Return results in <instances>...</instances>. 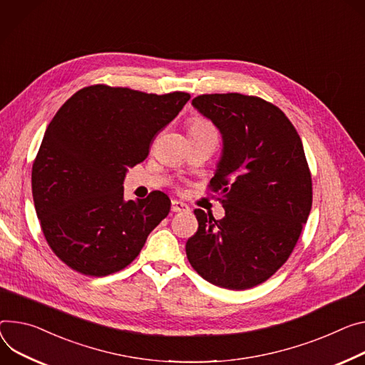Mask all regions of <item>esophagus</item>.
I'll use <instances>...</instances> for the list:
<instances>
[{"label":"esophagus","mask_w":365,"mask_h":365,"mask_svg":"<svg viewBox=\"0 0 365 365\" xmlns=\"http://www.w3.org/2000/svg\"><path fill=\"white\" fill-rule=\"evenodd\" d=\"M189 207L180 201H172V211L173 212H182V211H187Z\"/></svg>","instance_id":"esophagus-1"}]
</instances>
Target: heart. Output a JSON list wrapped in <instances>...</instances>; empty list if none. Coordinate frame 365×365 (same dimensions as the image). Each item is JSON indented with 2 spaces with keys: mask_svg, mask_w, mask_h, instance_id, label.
<instances>
[{
  "mask_svg": "<svg viewBox=\"0 0 365 365\" xmlns=\"http://www.w3.org/2000/svg\"><path fill=\"white\" fill-rule=\"evenodd\" d=\"M189 134H215V129L208 120L195 118L189 122Z\"/></svg>",
  "mask_w": 365,
  "mask_h": 365,
  "instance_id": "b5f03b06",
  "label": "heart"
}]
</instances>
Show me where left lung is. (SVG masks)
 Segmentation results:
<instances>
[{
	"instance_id": "left-lung-1",
	"label": "left lung",
	"mask_w": 365,
	"mask_h": 365,
	"mask_svg": "<svg viewBox=\"0 0 365 365\" xmlns=\"http://www.w3.org/2000/svg\"><path fill=\"white\" fill-rule=\"evenodd\" d=\"M192 105L222 135L210 189L221 195L225 215L195 210L200 227L186 256L208 282L247 289L282 267L309 218L313 190L303 143L285 113L260 97L202 94Z\"/></svg>"
}]
</instances>
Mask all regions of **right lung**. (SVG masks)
<instances>
[{"label": "right lung", "mask_w": 365, "mask_h": 365, "mask_svg": "<svg viewBox=\"0 0 365 365\" xmlns=\"http://www.w3.org/2000/svg\"><path fill=\"white\" fill-rule=\"evenodd\" d=\"M189 98L96 84L56 112L33 163L31 192L43 236L67 267L90 277L123 269L169 215L165 193L125 201L122 185Z\"/></svg>", "instance_id": "add662e5"}]
</instances>
